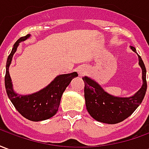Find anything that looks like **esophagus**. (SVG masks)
<instances>
[{"instance_id": "34e87169", "label": "esophagus", "mask_w": 149, "mask_h": 149, "mask_svg": "<svg viewBox=\"0 0 149 149\" xmlns=\"http://www.w3.org/2000/svg\"><path fill=\"white\" fill-rule=\"evenodd\" d=\"M78 72H79V74L80 75H83L86 72V69H84V68H83V69H81V70H79Z\"/></svg>"}]
</instances>
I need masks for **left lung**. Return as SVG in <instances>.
I'll return each mask as SVG.
<instances>
[{
  "label": "left lung",
  "mask_w": 149,
  "mask_h": 149,
  "mask_svg": "<svg viewBox=\"0 0 149 149\" xmlns=\"http://www.w3.org/2000/svg\"><path fill=\"white\" fill-rule=\"evenodd\" d=\"M132 51L136 52L134 47ZM139 65L142 68L143 85L134 96L117 97L104 92L97 82L87 77H82L84 82V98L86 109L90 116L97 121L105 124H117L131 116L142 102L147 90L146 68L141 56Z\"/></svg>",
  "instance_id": "1"
}]
</instances>
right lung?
Returning <instances> with one entry per match:
<instances>
[{
	"instance_id": "1",
	"label": "right lung",
	"mask_w": 149,
	"mask_h": 149,
	"mask_svg": "<svg viewBox=\"0 0 149 149\" xmlns=\"http://www.w3.org/2000/svg\"><path fill=\"white\" fill-rule=\"evenodd\" d=\"M30 37L28 34L22 37L15 43L12 52L8 55L6 62V72L5 77V85L6 93L15 109L24 116L32 121H40L49 119L55 115L58 110L62 94L68 86L71 80L77 77V72L69 74L60 75L50 84L38 93L29 96H18L13 89L11 78L8 72V67L11 64L12 58L17 51L19 43Z\"/></svg>"
}]
</instances>
